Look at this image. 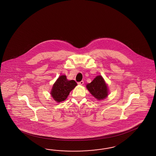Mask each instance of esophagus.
Masks as SVG:
<instances>
[{"instance_id":"esophagus-1","label":"esophagus","mask_w":156,"mask_h":156,"mask_svg":"<svg viewBox=\"0 0 156 156\" xmlns=\"http://www.w3.org/2000/svg\"><path fill=\"white\" fill-rule=\"evenodd\" d=\"M84 83V82H83V80H82V81H80V82H78V85H82Z\"/></svg>"}]
</instances>
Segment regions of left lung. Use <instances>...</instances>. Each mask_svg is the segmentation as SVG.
Here are the masks:
<instances>
[{
    "label": "left lung",
    "instance_id": "8db88e82",
    "mask_svg": "<svg viewBox=\"0 0 156 156\" xmlns=\"http://www.w3.org/2000/svg\"><path fill=\"white\" fill-rule=\"evenodd\" d=\"M90 93L98 100L105 99L108 95V86L101 76H97L91 83L86 85Z\"/></svg>",
    "mask_w": 156,
    "mask_h": 156
}]
</instances>
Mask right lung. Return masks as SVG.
I'll return each mask as SVG.
<instances>
[{
    "label": "right lung",
    "instance_id": "right-lung-1",
    "mask_svg": "<svg viewBox=\"0 0 156 156\" xmlns=\"http://www.w3.org/2000/svg\"><path fill=\"white\" fill-rule=\"evenodd\" d=\"M76 85L75 80H67L66 76H60L52 86L51 94L58 102L63 101Z\"/></svg>",
    "mask_w": 156,
    "mask_h": 156
}]
</instances>
